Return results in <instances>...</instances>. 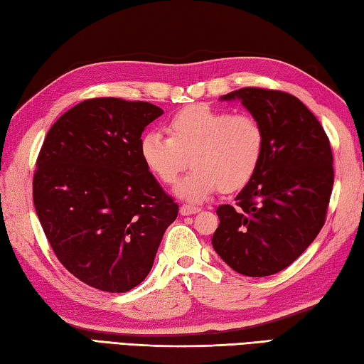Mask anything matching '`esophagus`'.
<instances>
[{
  "label": "esophagus",
  "mask_w": 364,
  "mask_h": 364,
  "mask_svg": "<svg viewBox=\"0 0 364 364\" xmlns=\"http://www.w3.org/2000/svg\"><path fill=\"white\" fill-rule=\"evenodd\" d=\"M198 212H200V208H198V207H193V205H187V204H183V205H181V215H182V216L195 215V213H198Z\"/></svg>",
  "instance_id": "1"
}]
</instances>
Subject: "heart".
Here are the masks:
<instances>
[{"instance_id": "obj_1", "label": "heart", "mask_w": 364, "mask_h": 364, "mask_svg": "<svg viewBox=\"0 0 364 364\" xmlns=\"http://www.w3.org/2000/svg\"><path fill=\"white\" fill-rule=\"evenodd\" d=\"M168 134H144L141 159L165 183L176 182L190 159L193 169L176 185L174 193L193 204L203 203L218 188L233 191L243 187L264 149V131L255 117L208 106L177 112L169 119Z\"/></svg>"}]
</instances>
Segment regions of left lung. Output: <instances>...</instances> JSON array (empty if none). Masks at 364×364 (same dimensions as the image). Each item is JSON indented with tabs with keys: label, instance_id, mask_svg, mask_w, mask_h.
I'll return each mask as SVG.
<instances>
[{
	"label": "left lung",
	"instance_id": "1",
	"mask_svg": "<svg viewBox=\"0 0 364 364\" xmlns=\"http://www.w3.org/2000/svg\"><path fill=\"white\" fill-rule=\"evenodd\" d=\"M241 101L264 131V149L237 205H220L212 245L233 271L272 276L291 264L326 221L333 157L321 123L296 96L240 88L220 98Z\"/></svg>",
	"mask_w": 364,
	"mask_h": 364
}]
</instances>
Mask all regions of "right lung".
<instances>
[{"mask_svg":"<svg viewBox=\"0 0 364 364\" xmlns=\"http://www.w3.org/2000/svg\"><path fill=\"white\" fill-rule=\"evenodd\" d=\"M164 110L118 98L82 101L48 132L32 182L36 212L59 262L80 282L126 293L146 279L179 212L140 154Z\"/></svg>","mask_w":364,"mask_h":364,"instance_id":"1","label":"right lung"}]
</instances>
